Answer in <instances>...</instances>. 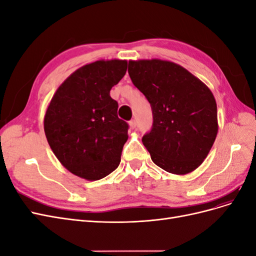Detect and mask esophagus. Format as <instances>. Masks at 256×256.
Segmentation results:
<instances>
[{"instance_id": "34e87169", "label": "esophagus", "mask_w": 256, "mask_h": 256, "mask_svg": "<svg viewBox=\"0 0 256 256\" xmlns=\"http://www.w3.org/2000/svg\"><path fill=\"white\" fill-rule=\"evenodd\" d=\"M129 125H130V127H131V128L134 129V128L136 127V122L134 120H131L129 122Z\"/></svg>"}]
</instances>
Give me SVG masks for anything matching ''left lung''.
Wrapping results in <instances>:
<instances>
[{
  "label": "left lung",
  "mask_w": 256,
  "mask_h": 256,
  "mask_svg": "<svg viewBox=\"0 0 256 256\" xmlns=\"http://www.w3.org/2000/svg\"><path fill=\"white\" fill-rule=\"evenodd\" d=\"M128 74L152 111L142 138L152 162L173 174H187L207 157L218 134L212 92L187 69L161 60H129Z\"/></svg>",
  "instance_id": "left-lung-1"
}]
</instances>
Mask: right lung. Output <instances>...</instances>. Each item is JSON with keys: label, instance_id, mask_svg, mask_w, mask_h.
Listing matches in <instances>:
<instances>
[{"label": "right lung", "instance_id": "right-lung-1", "mask_svg": "<svg viewBox=\"0 0 256 256\" xmlns=\"http://www.w3.org/2000/svg\"><path fill=\"white\" fill-rule=\"evenodd\" d=\"M127 72V60H97L76 70L54 94L44 116V134L68 171L98 180L118 168L128 122L118 118L110 90Z\"/></svg>", "mask_w": 256, "mask_h": 256}]
</instances>
